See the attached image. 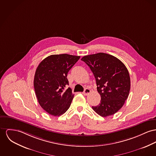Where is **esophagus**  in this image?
<instances>
[{"mask_svg": "<svg viewBox=\"0 0 156 156\" xmlns=\"http://www.w3.org/2000/svg\"><path fill=\"white\" fill-rule=\"evenodd\" d=\"M90 90L89 89H88V88H86L85 89H84V92H83V94L84 95H88L90 93Z\"/></svg>", "mask_w": 156, "mask_h": 156, "instance_id": "esophagus-1", "label": "esophagus"}]
</instances>
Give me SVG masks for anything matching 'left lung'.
Returning <instances> with one entry per match:
<instances>
[{
	"label": "left lung",
	"instance_id": "left-lung-1",
	"mask_svg": "<svg viewBox=\"0 0 156 156\" xmlns=\"http://www.w3.org/2000/svg\"><path fill=\"white\" fill-rule=\"evenodd\" d=\"M81 60L90 67L96 79L101 103L92 106L99 115L106 117L117 112L124 105L130 90V77L124 64L104 52L85 55Z\"/></svg>",
	"mask_w": 156,
	"mask_h": 156
}]
</instances>
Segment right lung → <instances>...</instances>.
Returning a JSON list of instances; mask_svg holds the SVG:
<instances>
[{
	"label": "right lung",
	"mask_w": 156,
	"mask_h": 156,
	"mask_svg": "<svg viewBox=\"0 0 156 156\" xmlns=\"http://www.w3.org/2000/svg\"><path fill=\"white\" fill-rule=\"evenodd\" d=\"M80 56L67 54L51 55L37 68L34 86L38 103L49 114L60 116L70 106L74 94L66 87L69 84L67 73Z\"/></svg>",
	"instance_id": "add662e5"
}]
</instances>
